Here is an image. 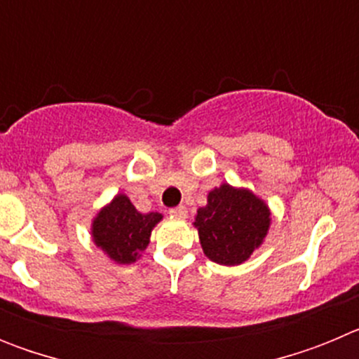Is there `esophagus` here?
I'll use <instances>...</instances> for the list:
<instances>
[{
	"label": "esophagus",
	"instance_id": "1",
	"mask_svg": "<svg viewBox=\"0 0 359 359\" xmlns=\"http://www.w3.org/2000/svg\"><path fill=\"white\" fill-rule=\"evenodd\" d=\"M169 214L174 215V217L185 219L187 217V207H183V205H180V207H174V208H170Z\"/></svg>",
	"mask_w": 359,
	"mask_h": 359
}]
</instances>
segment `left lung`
I'll return each instance as SVG.
<instances>
[{
	"label": "left lung",
	"instance_id": "1",
	"mask_svg": "<svg viewBox=\"0 0 359 359\" xmlns=\"http://www.w3.org/2000/svg\"><path fill=\"white\" fill-rule=\"evenodd\" d=\"M192 224L212 262L239 266L264 244L271 210L250 189L221 183L208 192L207 205L198 208Z\"/></svg>",
	"mask_w": 359,
	"mask_h": 359
}]
</instances>
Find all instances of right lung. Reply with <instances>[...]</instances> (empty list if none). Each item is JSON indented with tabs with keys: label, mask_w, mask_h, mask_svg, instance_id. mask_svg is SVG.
I'll use <instances>...</instances> for the list:
<instances>
[{
	"label": "right lung",
	"mask_w": 359,
	"mask_h": 359,
	"mask_svg": "<svg viewBox=\"0 0 359 359\" xmlns=\"http://www.w3.org/2000/svg\"><path fill=\"white\" fill-rule=\"evenodd\" d=\"M161 219L160 212H138L120 192L91 219V241L115 264H133L149 246L152 230Z\"/></svg>",
	"instance_id": "1"
}]
</instances>
